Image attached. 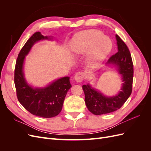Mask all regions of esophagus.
I'll list each match as a JSON object with an SVG mask.
<instances>
[{
    "mask_svg": "<svg viewBox=\"0 0 151 151\" xmlns=\"http://www.w3.org/2000/svg\"><path fill=\"white\" fill-rule=\"evenodd\" d=\"M74 79L76 82L81 83L84 79V74L83 72H79L76 74L74 77Z\"/></svg>",
    "mask_w": 151,
    "mask_h": 151,
    "instance_id": "34e87169",
    "label": "esophagus"
}]
</instances>
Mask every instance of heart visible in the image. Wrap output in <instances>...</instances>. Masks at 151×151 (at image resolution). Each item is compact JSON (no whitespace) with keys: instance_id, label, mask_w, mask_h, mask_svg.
<instances>
[{"instance_id":"obj_1","label":"heart","mask_w":151,"mask_h":151,"mask_svg":"<svg viewBox=\"0 0 151 151\" xmlns=\"http://www.w3.org/2000/svg\"><path fill=\"white\" fill-rule=\"evenodd\" d=\"M71 49L79 55L88 53L87 62L90 66L101 63L112 48V42L109 38L104 36L101 31L90 29L80 31L71 41Z\"/></svg>"}]
</instances>
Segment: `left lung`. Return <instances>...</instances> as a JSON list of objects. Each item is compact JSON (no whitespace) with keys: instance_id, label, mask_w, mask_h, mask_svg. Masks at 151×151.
Here are the masks:
<instances>
[{"instance_id":"left-lung-1","label":"left lung","mask_w":151,"mask_h":151,"mask_svg":"<svg viewBox=\"0 0 151 151\" xmlns=\"http://www.w3.org/2000/svg\"><path fill=\"white\" fill-rule=\"evenodd\" d=\"M115 37L118 52L109 58L106 66L115 68L118 74L121 76L120 91L115 95L108 96L89 83L83 86L86 106L95 115L111 113L120 109L132 93L134 67L131 55L123 40L117 35Z\"/></svg>"}]
</instances>
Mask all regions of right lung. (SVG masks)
Returning a JSON list of instances; mask_svg holds the SVG:
<instances>
[{
    "label": "right lung",
    "mask_w": 151,
    "mask_h": 151,
    "mask_svg": "<svg viewBox=\"0 0 151 151\" xmlns=\"http://www.w3.org/2000/svg\"><path fill=\"white\" fill-rule=\"evenodd\" d=\"M43 40L52 41L53 36H43L36 32L27 41L18 55L14 72V84L18 101L34 115L52 118L62 110L68 91L72 87L69 77L54 80L43 87H34L26 81L24 72L26 57L33 45Z\"/></svg>",
    "instance_id": "obj_1"
}]
</instances>
